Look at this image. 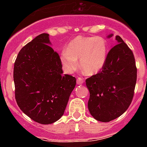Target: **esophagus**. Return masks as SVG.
<instances>
[{
  "instance_id": "34e87169",
  "label": "esophagus",
  "mask_w": 147,
  "mask_h": 147,
  "mask_svg": "<svg viewBox=\"0 0 147 147\" xmlns=\"http://www.w3.org/2000/svg\"><path fill=\"white\" fill-rule=\"evenodd\" d=\"M84 80L82 79V78H78V79H77V84H83V83H84Z\"/></svg>"
}]
</instances>
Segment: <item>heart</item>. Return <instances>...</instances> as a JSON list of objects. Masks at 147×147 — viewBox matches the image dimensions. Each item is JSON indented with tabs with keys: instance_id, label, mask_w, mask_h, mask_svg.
<instances>
[{
	"instance_id": "heart-1",
	"label": "heart",
	"mask_w": 147,
	"mask_h": 147,
	"mask_svg": "<svg viewBox=\"0 0 147 147\" xmlns=\"http://www.w3.org/2000/svg\"><path fill=\"white\" fill-rule=\"evenodd\" d=\"M107 54V44L101 36H78L74 38L63 51L60 60L68 72L78 67L80 59L81 69L84 74L92 75L97 73L105 65Z\"/></svg>"
}]
</instances>
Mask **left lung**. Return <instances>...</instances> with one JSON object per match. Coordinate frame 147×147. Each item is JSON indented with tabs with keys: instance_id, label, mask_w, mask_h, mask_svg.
<instances>
[{
	"instance_id": "8db88e82",
	"label": "left lung",
	"mask_w": 147,
	"mask_h": 147,
	"mask_svg": "<svg viewBox=\"0 0 147 147\" xmlns=\"http://www.w3.org/2000/svg\"><path fill=\"white\" fill-rule=\"evenodd\" d=\"M116 40L117 44L107 53L101 70L85 80L90 91L89 111L94 119L102 122L119 117L128 109L137 82L133 52L121 37L117 35Z\"/></svg>"
}]
</instances>
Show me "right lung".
Wrapping results in <instances>:
<instances>
[{"instance_id": "right-lung-1", "label": "right lung", "mask_w": 147, "mask_h": 147, "mask_svg": "<svg viewBox=\"0 0 147 147\" xmlns=\"http://www.w3.org/2000/svg\"><path fill=\"white\" fill-rule=\"evenodd\" d=\"M42 33L26 44L14 63L15 97L20 109L31 119L52 124L63 115L75 88V77L63 74V65Z\"/></svg>"}]
</instances>
